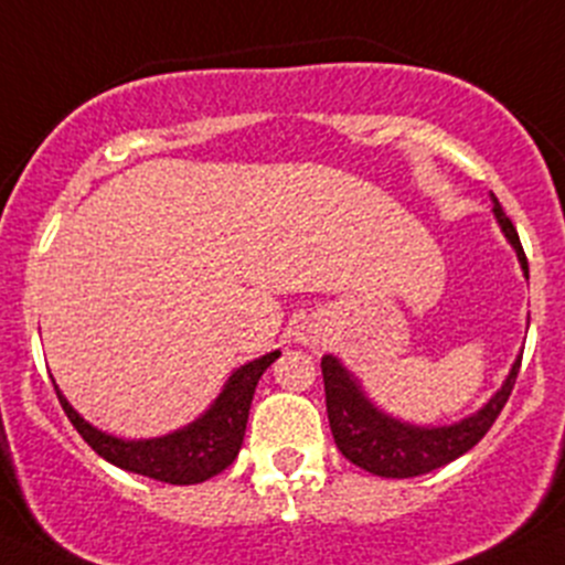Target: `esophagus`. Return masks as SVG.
<instances>
[{
  "label": "esophagus",
  "mask_w": 565,
  "mask_h": 565,
  "mask_svg": "<svg viewBox=\"0 0 565 565\" xmlns=\"http://www.w3.org/2000/svg\"><path fill=\"white\" fill-rule=\"evenodd\" d=\"M298 342L309 344V348H320L322 333L317 331V326H311V322H303V326L298 328Z\"/></svg>",
  "instance_id": "1"
}]
</instances>
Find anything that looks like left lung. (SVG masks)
I'll list each match as a JSON object with an SVG mask.
<instances>
[{"mask_svg": "<svg viewBox=\"0 0 565 565\" xmlns=\"http://www.w3.org/2000/svg\"><path fill=\"white\" fill-rule=\"evenodd\" d=\"M494 217L500 223L502 234L508 237V243L516 250L524 278H530L527 256H524L522 243H519L516 228H513L511 217L505 215V210H502L497 199ZM320 366L322 383H326L328 422H331V434L339 452L350 463L377 475V478H416V475L434 472V469L461 458L463 452L472 450L489 434V428L494 425L500 411L505 408L508 397H511L519 366H522V355L513 361L511 375L505 377L500 392L478 414L467 416V419L456 422V425H439V428H419V425H408V422H399L394 416L383 414L366 397L361 383L350 375L348 366L337 355H322Z\"/></svg>", "mask_w": 565, "mask_h": 565, "instance_id": "1", "label": "left lung"}]
</instances>
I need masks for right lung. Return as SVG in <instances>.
I'll return each mask as SVG.
<instances>
[{"instance_id":"add662e5","label":"right lung","mask_w":565,"mask_h":565,"mask_svg":"<svg viewBox=\"0 0 565 565\" xmlns=\"http://www.w3.org/2000/svg\"><path fill=\"white\" fill-rule=\"evenodd\" d=\"M278 350L262 355V359L248 361L239 370L232 372L223 392L217 394L215 403L204 411L195 422L184 425L182 430L160 436V439H140L126 441L118 436H109L104 430L93 428L90 422L82 419L68 399L63 397L57 386L60 405L68 414L71 425L76 434L104 458V461L115 463L126 472L143 475V478L162 480L171 486H193L204 483V480L215 478L232 461L237 458L239 447H243L245 425H248L250 399H254L256 383H259L262 372L278 359Z\"/></svg>"}]
</instances>
